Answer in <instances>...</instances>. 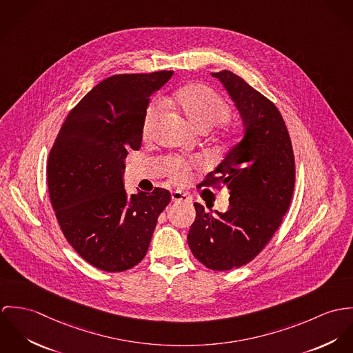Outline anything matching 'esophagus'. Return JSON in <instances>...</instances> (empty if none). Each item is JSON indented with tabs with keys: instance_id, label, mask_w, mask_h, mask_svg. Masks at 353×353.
I'll return each mask as SVG.
<instances>
[{
	"instance_id": "esophagus-1",
	"label": "esophagus",
	"mask_w": 353,
	"mask_h": 353,
	"mask_svg": "<svg viewBox=\"0 0 353 353\" xmlns=\"http://www.w3.org/2000/svg\"><path fill=\"white\" fill-rule=\"evenodd\" d=\"M170 199H172V201H187V203L191 201V197L185 195V194H183L181 191H173Z\"/></svg>"
}]
</instances>
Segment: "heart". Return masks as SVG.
<instances>
[{
	"instance_id": "obj_1",
	"label": "heart",
	"mask_w": 353,
	"mask_h": 353,
	"mask_svg": "<svg viewBox=\"0 0 353 353\" xmlns=\"http://www.w3.org/2000/svg\"><path fill=\"white\" fill-rule=\"evenodd\" d=\"M170 105L176 108L188 123L199 131H207L214 125L226 121L230 117V108L226 101L215 93L212 89L204 85H191L174 94L170 100ZM159 107L157 104L148 110L143 120V135L152 134L157 124ZM199 161L176 159L172 162V177L177 183H184L188 179L191 169L197 166Z\"/></svg>"
}]
</instances>
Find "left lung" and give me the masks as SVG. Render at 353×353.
I'll list each match as a JSON object with an SVG mask.
<instances>
[{"instance_id":"obj_1","label":"left lung","mask_w":353,"mask_h":353,"mask_svg":"<svg viewBox=\"0 0 353 353\" xmlns=\"http://www.w3.org/2000/svg\"><path fill=\"white\" fill-rule=\"evenodd\" d=\"M234 103L242 139L200 185L229 190L226 212L195 203L188 245L210 270L229 271L253 260L270 242L285 215L295 184L291 139L274 103L229 70L211 73Z\"/></svg>"}]
</instances>
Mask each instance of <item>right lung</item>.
Here are the masks:
<instances>
[{
	"label": "right lung",
	"mask_w": 353,
	"mask_h": 353,
	"mask_svg": "<svg viewBox=\"0 0 353 353\" xmlns=\"http://www.w3.org/2000/svg\"><path fill=\"white\" fill-rule=\"evenodd\" d=\"M173 72L101 81L70 111L50 152L47 183L62 233L90 265L121 272L146 256L169 191L128 195L125 157L142 145L150 97Z\"/></svg>",
	"instance_id": "add662e5"
}]
</instances>
